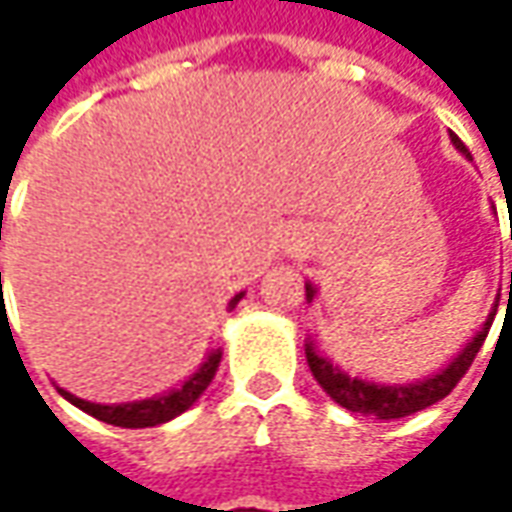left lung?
I'll use <instances>...</instances> for the list:
<instances>
[{
  "label": "left lung",
  "mask_w": 512,
  "mask_h": 512,
  "mask_svg": "<svg viewBox=\"0 0 512 512\" xmlns=\"http://www.w3.org/2000/svg\"><path fill=\"white\" fill-rule=\"evenodd\" d=\"M450 139H453V145L462 150L464 156L470 159V153L464 148V142L456 136V133H450ZM313 287H305V296L307 299H313ZM510 296H512V273H510ZM496 310H499V299H496V305H493V313L487 316V322L484 327L473 336V342H467L462 353H459V359H453V362L444 367L442 373H436L433 379H424V382L416 384H373V382H364V379H350L347 373H342L339 367H333V364L322 359L310 344H307V364H310V373H313V379L325 387V393L333 399L336 404H342L347 410H353V413H362V416H376V419H404V416H410V413H419L424 407H430V404L442 402L447 393H453V387L462 382V376L470 370V364L476 359V353L482 350L484 339H487V330L493 325V319H496Z\"/></svg>",
  "instance_id": "obj_1"
}]
</instances>
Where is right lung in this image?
Returning a JSON list of instances; mask_svg holds the SVG:
<instances>
[{"mask_svg": "<svg viewBox=\"0 0 512 512\" xmlns=\"http://www.w3.org/2000/svg\"><path fill=\"white\" fill-rule=\"evenodd\" d=\"M239 299H242V293L230 299L227 310H233V307L239 305ZM219 362H222V350H213V353L207 356V362L202 364V367H199V370H196V373H193L182 387L170 390L168 396H156V399H145V402L93 404V402H85V399H76L73 393L62 390V387H59V393H62L70 404H76L79 410L90 413L93 419L108 422L113 424V427H156V424H165L170 422V419H176L179 413H185L187 407L205 393V387L210 384V379L216 376V367H219Z\"/></svg>", "mask_w": 512, "mask_h": 512, "instance_id": "obj_1", "label": "right lung"}]
</instances>
